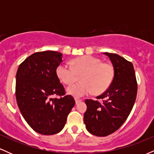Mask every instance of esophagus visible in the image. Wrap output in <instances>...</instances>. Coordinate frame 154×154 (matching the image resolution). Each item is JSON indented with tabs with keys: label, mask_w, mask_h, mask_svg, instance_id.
I'll use <instances>...</instances> for the list:
<instances>
[{
	"label": "esophagus",
	"mask_w": 154,
	"mask_h": 154,
	"mask_svg": "<svg viewBox=\"0 0 154 154\" xmlns=\"http://www.w3.org/2000/svg\"><path fill=\"white\" fill-rule=\"evenodd\" d=\"M75 103H76V104L79 103V102L82 101V100H81V99H79V98H75Z\"/></svg>",
	"instance_id": "obj_1"
}]
</instances>
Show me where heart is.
I'll list each match as a JSON object with an SVG mask.
<instances>
[{
    "mask_svg": "<svg viewBox=\"0 0 154 154\" xmlns=\"http://www.w3.org/2000/svg\"><path fill=\"white\" fill-rule=\"evenodd\" d=\"M72 66L61 63L56 70L58 78L66 85H71L81 75L82 82L67 88V93L75 97H82L93 92L103 93L111 85L114 77V67L110 63H102L100 59L92 56H83L72 61Z\"/></svg>",
    "mask_w": 154,
    "mask_h": 154,
    "instance_id": "obj_1",
    "label": "heart"
}]
</instances>
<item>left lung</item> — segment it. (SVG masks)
Wrapping results in <instances>:
<instances>
[{"label": "left lung", "mask_w": 154, "mask_h": 154, "mask_svg": "<svg viewBox=\"0 0 154 154\" xmlns=\"http://www.w3.org/2000/svg\"><path fill=\"white\" fill-rule=\"evenodd\" d=\"M109 56L114 69L111 85L102 95L103 99L85 100L87 110L84 114L86 129L92 135L104 137L113 133L126 121L137 95V85L131 62L115 54L103 53Z\"/></svg>", "instance_id": "obj_1"}]
</instances>
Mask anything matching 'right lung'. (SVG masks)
<instances>
[{
  "label": "right lung",
  "instance_id": "add662e5",
  "mask_svg": "<svg viewBox=\"0 0 154 154\" xmlns=\"http://www.w3.org/2000/svg\"><path fill=\"white\" fill-rule=\"evenodd\" d=\"M62 54L53 51L35 53L19 65L16 76V98L23 117L35 132L54 135L62 130L75 104L56 75ZM60 95V99H53Z\"/></svg>",
  "mask_w": 154,
  "mask_h": 154
}]
</instances>
